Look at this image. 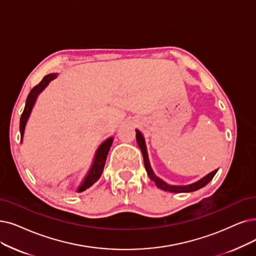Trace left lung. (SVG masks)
Returning <instances> with one entry per match:
<instances>
[{
    "label": "left lung",
    "mask_w": 256,
    "mask_h": 256,
    "mask_svg": "<svg viewBox=\"0 0 256 256\" xmlns=\"http://www.w3.org/2000/svg\"><path fill=\"white\" fill-rule=\"evenodd\" d=\"M136 142H138V147H140V149L142 153V158H144V165H145V169L147 171V174L149 176L150 180L154 182L156 185L164 191H169V192H172V193H182V192L196 191V190H198L202 187H205L207 184L213 178V176H216V173L218 170V169H216V170H214V171L208 173L207 176L202 178L198 182L189 184V185H170V184L166 182L165 180H162L160 178H158L154 173V171H153V169L150 165L145 138H144V136L142 134V132L138 129H136Z\"/></svg>",
    "instance_id": "1"
}]
</instances>
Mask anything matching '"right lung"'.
Listing matches in <instances>:
<instances>
[{"instance_id":"right-lung-1","label":"right lung","mask_w":256,"mask_h":256,"mask_svg":"<svg viewBox=\"0 0 256 256\" xmlns=\"http://www.w3.org/2000/svg\"><path fill=\"white\" fill-rule=\"evenodd\" d=\"M56 76H58L56 74H47L46 76H44V78L42 80V82H40L38 85H36V87H34L32 89L30 94H28L24 111H23V114L21 116V120H20V134H21V142H23L27 122H28V118H29L30 114H32V111L34 109V106L36 104L38 94L42 92V91L48 86L50 82L54 80ZM112 142H114V138L110 136L107 140H105L98 146V148L96 151V154H94L92 164H91V166H90V168L87 172V174L85 176L83 180H82L80 185L78 186L76 192L85 191L86 189H88L89 187L92 186L100 178L102 173H103L104 167H105L106 158H107V156H108V152L110 150V147L112 145Z\"/></svg>"}]
</instances>
